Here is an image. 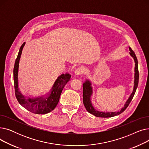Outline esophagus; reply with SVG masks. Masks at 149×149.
I'll list each match as a JSON object with an SVG mask.
<instances>
[{
  "mask_svg": "<svg viewBox=\"0 0 149 149\" xmlns=\"http://www.w3.org/2000/svg\"><path fill=\"white\" fill-rule=\"evenodd\" d=\"M83 72V69L81 68H79L75 70L74 74L75 75H80L82 74Z\"/></svg>",
  "mask_w": 149,
  "mask_h": 149,
  "instance_id": "obj_1",
  "label": "esophagus"
}]
</instances>
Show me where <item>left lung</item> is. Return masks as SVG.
Wrapping results in <instances>:
<instances>
[{
  "label": "left lung",
  "instance_id": "left-lung-1",
  "mask_svg": "<svg viewBox=\"0 0 149 149\" xmlns=\"http://www.w3.org/2000/svg\"><path fill=\"white\" fill-rule=\"evenodd\" d=\"M129 51H130L129 52L130 56L134 58L135 61V75H134V89H133V92L131 93V95L129 97L128 100L125 103L124 106L121 108V110L117 111V112H100L93 107L92 102H91V96L92 95L93 91H92V83L89 80H87L83 84V104L84 106L86 109L87 111L89 112L90 113L95 115L97 117H101V118H109V117H112L118 115H120L122 112H123L126 108L128 107L129 104L131 102V101L134 97L135 93L136 92V90L138 87V81H139V72H138V60L136 57V55L135 52L133 51V50L130 48V47H129Z\"/></svg>",
  "mask_w": 149,
  "mask_h": 149
}]
</instances>
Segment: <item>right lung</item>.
<instances>
[{
	"label": "right lung",
	"mask_w": 149,
	"mask_h": 149,
	"mask_svg": "<svg viewBox=\"0 0 149 149\" xmlns=\"http://www.w3.org/2000/svg\"><path fill=\"white\" fill-rule=\"evenodd\" d=\"M25 45V42L23 43L20 47L13 70L15 95L19 103L31 112L36 114L48 113L53 111L57 106L63 89L66 84L70 80V75L66 72L58 76L54 82L51 91L47 94L36 98H26L19 91L18 84L19 61Z\"/></svg>",
	"instance_id": "right-lung-1"
}]
</instances>
